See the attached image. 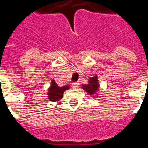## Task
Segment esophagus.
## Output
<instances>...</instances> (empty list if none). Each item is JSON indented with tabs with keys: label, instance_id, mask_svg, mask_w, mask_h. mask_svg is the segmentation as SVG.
<instances>
[{
	"label": "esophagus",
	"instance_id": "obj_1",
	"mask_svg": "<svg viewBox=\"0 0 148 148\" xmlns=\"http://www.w3.org/2000/svg\"><path fill=\"white\" fill-rule=\"evenodd\" d=\"M78 84H78V82H75V83L73 84V87L74 89L78 88Z\"/></svg>",
	"mask_w": 148,
	"mask_h": 148
}]
</instances>
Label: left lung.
I'll return each mask as SVG.
<instances>
[{"instance_id": "left-lung-1", "label": "left lung", "mask_w": 148, "mask_h": 148, "mask_svg": "<svg viewBox=\"0 0 148 148\" xmlns=\"http://www.w3.org/2000/svg\"><path fill=\"white\" fill-rule=\"evenodd\" d=\"M99 87L98 77L96 75L90 78L88 84H83L82 85V88L85 90L86 92H88L90 95H94L99 89Z\"/></svg>"}]
</instances>
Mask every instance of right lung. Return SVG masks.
<instances>
[{
	"label": "right lung",
	"instance_id": "obj_1",
	"mask_svg": "<svg viewBox=\"0 0 148 148\" xmlns=\"http://www.w3.org/2000/svg\"><path fill=\"white\" fill-rule=\"evenodd\" d=\"M68 86H64V87H58L55 80H52L51 86L48 90V98L50 101H56L62 99L63 94L66 90H68Z\"/></svg>",
	"mask_w": 148,
	"mask_h": 148
}]
</instances>
